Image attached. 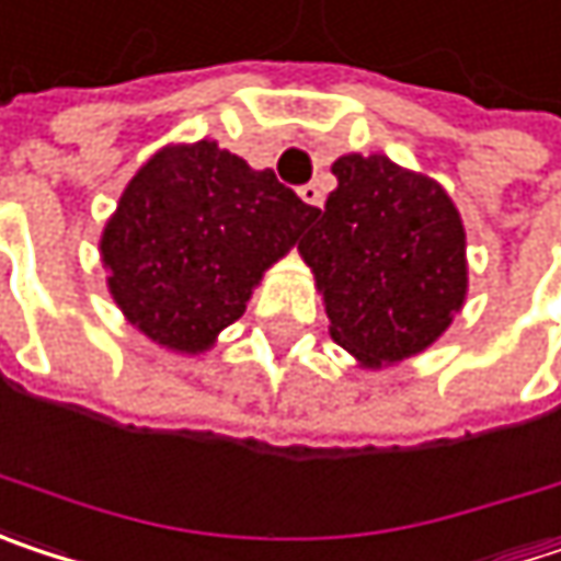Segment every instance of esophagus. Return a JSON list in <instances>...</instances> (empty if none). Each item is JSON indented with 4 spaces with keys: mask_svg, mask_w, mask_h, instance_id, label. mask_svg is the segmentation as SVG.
Instances as JSON below:
<instances>
[{
    "mask_svg": "<svg viewBox=\"0 0 561 561\" xmlns=\"http://www.w3.org/2000/svg\"><path fill=\"white\" fill-rule=\"evenodd\" d=\"M298 195H301L308 205H314V208H321V205H324V192H321V185H318V182L301 185V188H298Z\"/></svg>",
    "mask_w": 561,
    "mask_h": 561,
    "instance_id": "1",
    "label": "esophagus"
}]
</instances>
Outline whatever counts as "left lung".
<instances>
[{
	"instance_id": "8db88e82",
	"label": "left lung",
	"mask_w": 561,
	"mask_h": 561,
	"mask_svg": "<svg viewBox=\"0 0 561 561\" xmlns=\"http://www.w3.org/2000/svg\"><path fill=\"white\" fill-rule=\"evenodd\" d=\"M336 188L298 240L331 336L369 366L427 350L466 298V230L449 195L388 157H340Z\"/></svg>"
}]
</instances>
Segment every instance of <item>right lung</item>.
Wrapping results in <instances>:
<instances>
[{
	"instance_id": "add662e5",
	"label": "right lung",
	"mask_w": 561,
	"mask_h": 561,
	"mask_svg": "<svg viewBox=\"0 0 561 561\" xmlns=\"http://www.w3.org/2000/svg\"><path fill=\"white\" fill-rule=\"evenodd\" d=\"M314 211L215 140L167 147L130 179L102 233L108 288L137 331L202 353Z\"/></svg>"
}]
</instances>
